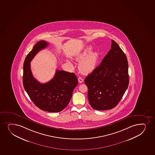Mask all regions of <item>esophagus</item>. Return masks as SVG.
<instances>
[{
  "label": "esophagus",
  "mask_w": 155,
  "mask_h": 155,
  "mask_svg": "<svg viewBox=\"0 0 155 155\" xmlns=\"http://www.w3.org/2000/svg\"><path fill=\"white\" fill-rule=\"evenodd\" d=\"M78 80V82H79V83H82V82L84 81V79H83L81 77H79Z\"/></svg>",
  "instance_id": "obj_1"
}]
</instances>
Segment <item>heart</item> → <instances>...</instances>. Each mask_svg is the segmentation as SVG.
<instances>
[{"instance_id": "heart-1", "label": "heart", "mask_w": 155, "mask_h": 155, "mask_svg": "<svg viewBox=\"0 0 155 155\" xmlns=\"http://www.w3.org/2000/svg\"><path fill=\"white\" fill-rule=\"evenodd\" d=\"M92 51V48L88 46L75 57L76 60L81 61L78 68L79 71L84 74H87L94 71L98 63L100 54L97 51Z\"/></svg>"}]
</instances>
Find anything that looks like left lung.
Returning a JSON list of instances; mask_svg holds the SVG:
<instances>
[{
	"mask_svg": "<svg viewBox=\"0 0 155 155\" xmlns=\"http://www.w3.org/2000/svg\"><path fill=\"white\" fill-rule=\"evenodd\" d=\"M87 98L93 109H111L117 105L129 82L128 62L118 45L111 40V49L100 65L84 79Z\"/></svg>",
	"mask_w": 155,
	"mask_h": 155,
	"instance_id": "obj_1",
	"label": "left lung"
}]
</instances>
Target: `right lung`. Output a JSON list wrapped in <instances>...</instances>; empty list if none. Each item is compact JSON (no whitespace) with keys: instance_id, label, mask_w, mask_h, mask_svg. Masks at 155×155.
I'll return each mask as SVG.
<instances>
[{"instance_id":"1","label":"right lung","mask_w":155,"mask_h":155,"mask_svg":"<svg viewBox=\"0 0 155 155\" xmlns=\"http://www.w3.org/2000/svg\"><path fill=\"white\" fill-rule=\"evenodd\" d=\"M48 44L46 41L40 40L26 57L23 64V84L26 92L37 107L44 111L57 113L68 106L73 90L78 84V79L74 73L58 69L53 78L45 84H41L33 77L30 62Z\"/></svg>"}]
</instances>
